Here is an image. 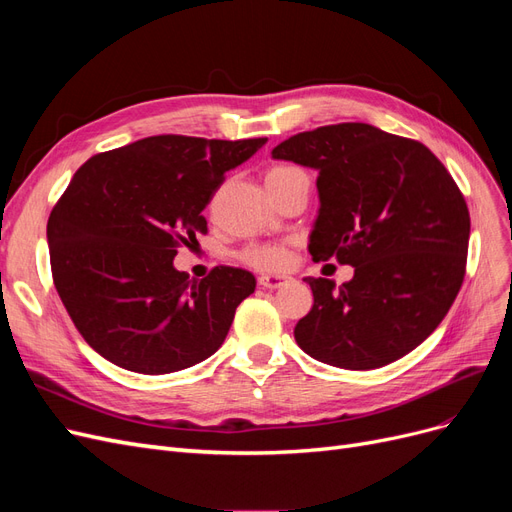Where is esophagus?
<instances>
[{"instance_id": "34e87169", "label": "esophagus", "mask_w": 512, "mask_h": 512, "mask_svg": "<svg viewBox=\"0 0 512 512\" xmlns=\"http://www.w3.org/2000/svg\"><path fill=\"white\" fill-rule=\"evenodd\" d=\"M292 282V277L290 275H271V273H267V275H260L258 277V284L262 286V288H280V286H286V284H290Z\"/></svg>"}]
</instances>
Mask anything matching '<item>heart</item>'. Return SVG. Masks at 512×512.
<instances>
[{"mask_svg": "<svg viewBox=\"0 0 512 512\" xmlns=\"http://www.w3.org/2000/svg\"><path fill=\"white\" fill-rule=\"evenodd\" d=\"M297 173H303V170H299L297 166H290V164H275L267 170L265 181H267V185H273V183L284 181ZM241 260L256 269L280 271V269L288 267L290 252L286 245H280V243H254V245H247L241 252Z\"/></svg>", "mask_w": 512, "mask_h": 512, "instance_id": "1", "label": "heart"}]
</instances>
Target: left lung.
Listing matches in <instances>:
<instances>
[{
    "label": "left lung",
    "mask_w": 512,
    "mask_h": 512,
    "mask_svg": "<svg viewBox=\"0 0 512 512\" xmlns=\"http://www.w3.org/2000/svg\"><path fill=\"white\" fill-rule=\"evenodd\" d=\"M275 160L318 170L316 262L354 267L350 282L305 277L314 292L294 339L316 361L376 369L436 331L466 275L470 213L444 164L418 141L369 123L290 136Z\"/></svg>",
    "instance_id": "8db88e82"
}]
</instances>
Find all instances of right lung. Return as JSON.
<instances>
[{"mask_svg": "<svg viewBox=\"0 0 512 512\" xmlns=\"http://www.w3.org/2000/svg\"><path fill=\"white\" fill-rule=\"evenodd\" d=\"M265 143L160 134L76 170L46 224L51 271L74 327L106 361L160 376L224 344L254 275L220 265L192 282L173 260L207 232L203 209L226 170Z\"/></svg>", "mask_w": 512, "mask_h": 512, "instance_id": "1", "label": "right lung"}]
</instances>
